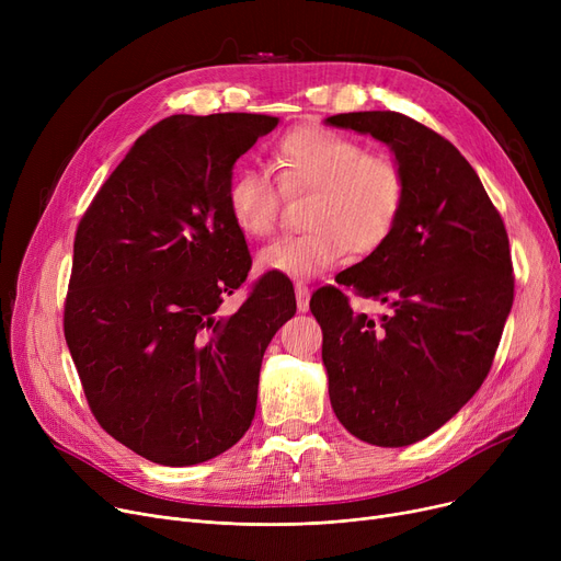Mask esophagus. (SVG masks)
Returning <instances> with one entry per match:
<instances>
[{
  "label": "esophagus",
  "instance_id": "esophagus-1",
  "mask_svg": "<svg viewBox=\"0 0 561 561\" xmlns=\"http://www.w3.org/2000/svg\"><path fill=\"white\" fill-rule=\"evenodd\" d=\"M309 298H311V290L305 282H296V300H298V309L307 311L309 309Z\"/></svg>",
  "mask_w": 561,
  "mask_h": 561
}]
</instances>
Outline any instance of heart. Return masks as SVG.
<instances>
[{
    "label": "heart",
    "instance_id": "b5f03b06",
    "mask_svg": "<svg viewBox=\"0 0 561 561\" xmlns=\"http://www.w3.org/2000/svg\"><path fill=\"white\" fill-rule=\"evenodd\" d=\"M279 176L241 168L227 184V209L250 239L275 231L286 193H309L307 231L282 236L259 254V268L288 277H316L336 265L347 250L370 254L389 241L407 204L402 165L320 125L284 134L273 152Z\"/></svg>",
    "mask_w": 561,
    "mask_h": 561
}]
</instances>
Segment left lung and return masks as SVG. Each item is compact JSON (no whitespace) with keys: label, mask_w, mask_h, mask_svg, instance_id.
<instances>
[{"label":"left lung","mask_w":561,"mask_h":561,"mask_svg":"<svg viewBox=\"0 0 561 561\" xmlns=\"http://www.w3.org/2000/svg\"><path fill=\"white\" fill-rule=\"evenodd\" d=\"M391 145L407 174V204L389 241L336 282L391 313H355L336 286L311 296L322 330L330 400L366 444H416L476 396L514 302L503 218L457 147L396 111L328 117Z\"/></svg>","instance_id":"8db88e82"}]
</instances>
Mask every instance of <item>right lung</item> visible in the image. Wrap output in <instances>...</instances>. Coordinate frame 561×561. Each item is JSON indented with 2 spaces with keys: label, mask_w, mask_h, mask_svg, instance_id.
<instances>
[{
  "label": "right lung",
  "mask_w": 561,
  "mask_h": 561,
  "mask_svg": "<svg viewBox=\"0 0 561 561\" xmlns=\"http://www.w3.org/2000/svg\"><path fill=\"white\" fill-rule=\"evenodd\" d=\"M277 117L170 115L131 145L77 233L64 332L95 421L136 455L193 466L252 425L263 352L293 284L252 268L227 209L231 168Z\"/></svg>",
  "instance_id": "right-lung-1"
}]
</instances>
